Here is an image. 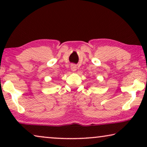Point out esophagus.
I'll list each match as a JSON object with an SVG mask.
<instances>
[{
  "mask_svg": "<svg viewBox=\"0 0 147 147\" xmlns=\"http://www.w3.org/2000/svg\"><path fill=\"white\" fill-rule=\"evenodd\" d=\"M71 69L73 71H76L77 70V65L76 64H71Z\"/></svg>",
  "mask_w": 147,
  "mask_h": 147,
  "instance_id": "1",
  "label": "esophagus"
}]
</instances>
